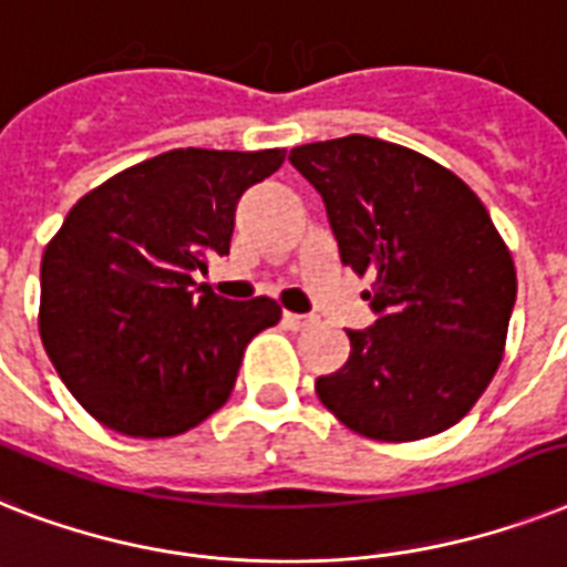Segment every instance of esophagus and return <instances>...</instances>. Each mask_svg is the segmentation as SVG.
Masks as SVG:
<instances>
[{
    "label": "esophagus",
    "mask_w": 567,
    "mask_h": 567,
    "mask_svg": "<svg viewBox=\"0 0 567 567\" xmlns=\"http://www.w3.org/2000/svg\"><path fill=\"white\" fill-rule=\"evenodd\" d=\"M284 321H287V328H292V330H301V328H307V324H310V316H301V312H284Z\"/></svg>",
    "instance_id": "1"
}]
</instances>
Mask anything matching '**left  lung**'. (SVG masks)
Segmentation results:
<instances>
[{
	"label": "left lung",
	"mask_w": 567,
	"mask_h": 567,
	"mask_svg": "<svg viewBox=\"0 0 567 567\" xmlns=\"http://www.w3.org/2000/svg\"><path fill=\"white\" fill-rule=\"evenodd\" d=\"M289 163L324 202L342 262L371 278L378 316L316 380L321 404L378 442L454 427L504 360L518 289L488 210L451 169L378 137L307 143Z\"/></svg>",
	"instance_id": "1"
}]
</instances>
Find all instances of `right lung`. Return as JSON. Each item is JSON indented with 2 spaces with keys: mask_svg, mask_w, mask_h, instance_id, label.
I'll return each mask as SVG.
<instances>
[{
  "mask_svg": "<svg viewBox=\"0 0 567 567\" xmlns=\"http://www.w3.org/2000/svg\"><path fill=\"white\" fill-rule=\"evenodd\" d=\"M287 152L172 148L113 175L66 213L40 262V339L75 401L140 439L187 433L228 401L246 346L278 301H228L207 257Z\"/></svg>",
  "mask_w": 567,
  "mask_h": 567,
  "instance_id": "add662e5",
  "label": "right lung"
}]
</instances>
